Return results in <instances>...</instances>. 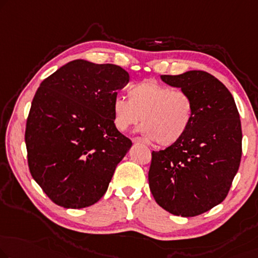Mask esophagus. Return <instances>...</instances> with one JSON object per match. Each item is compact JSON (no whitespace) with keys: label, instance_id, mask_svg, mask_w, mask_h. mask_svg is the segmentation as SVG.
I'll return each mask as SVG.
<instances>
[{"label":"esophagus","instance_id":"obj_1","mask_svg":"<svg viewBox=\"0 0 258 258\" xmlns=\"http://www.w3.org/2000/svg\"><path fill=\"white\" fill-rule=\"evenodd\" d=\"M132 141L134 142V144H144V142H145V140L142 139V138H139V137H137V138H133Z\"/></svg>","mask_w":258,"mask_h":258}]
</instances>
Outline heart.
Listing matches in <instances>:
<instances>
[{
	"instance_id": "heart-1",
	"label": "heart",
	"mask_w": 258,
	"mask_h": 258,
	"mask_svg": "<svg viewBox=\"0 0 258 258\" xmlns=\"http://www.w3.org/2000/svg\"><path fill=\"white\" fill-rule=\"evenodd\" d=\"M130 99H113V121L120 131H127L142 120V133L159 146L177 144L189 131L194 118V103L185 91L146 80L128 90Z\"/></svg>"
}]
</instances>
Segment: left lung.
I'll return each instance as SVG.
<instances>
[{
	"mask_svg": "<svg viewBox=\"0 0 258 258\" xmlns=\"http://www.w3.org/2000/svg\"><path fill=\"white\" fill-rule=\"evenodd\" d=\"M161 79L190 96L194 118L182 140L152 153L149 189L169 213L196 217L224 202L239 170L240 114L229 90L209 73L190 71Z\"/></svg>",
	"mask_w": 258,
	"mask_h": 258,
	"instance_id": "left-lung-1",
	"label": "left lung"
}]
</instances>
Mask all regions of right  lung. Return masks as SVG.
<instances>
[{
  "label": "right lung",
  "instance_id": "right-lung-1",
  "mask_svg": "<svg viewBox=\"0 0 258 258\" xmlns=\"http://www.w3.org/2000/svg\"><path fill=\"white\" fill-rule=\"evenodd\" d=\"M112 63L74 60L46 78L26 119L25 145L33 179L56 205H94L132 146L117 130L112 103L128 83Z\"/></svg>",
  "mask_w": 258,
  "mask_h": 258
}]
</instances>
